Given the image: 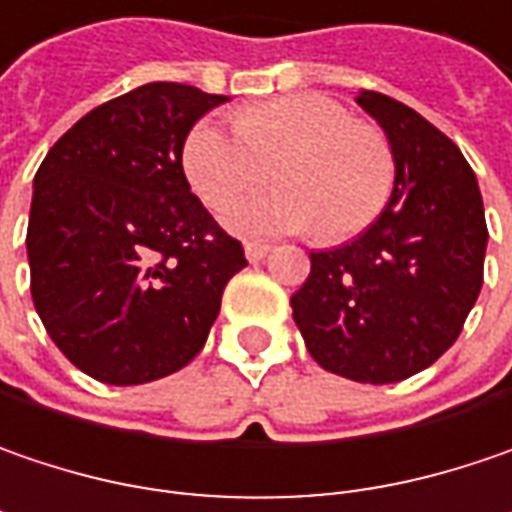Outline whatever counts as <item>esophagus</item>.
I'll return each instance as SVG.
<instances>
[{
    "label": "esophagus",
    "mask_w": 512,
    "mask_h": 512,
    "mask_svg": "<svg viewBox=\"0 0 512 512\" xmlns=\"http://www.w3.org/2000/svg\"><path fill=\"white\" fill-rule=\"evenodd\" d=\"M266 255H269V246H266V243H246V257H249V263H257V260H263Z\"/></svg>",
    "instance_id": "esophagus-1"
}]
</instances>
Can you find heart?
<instances>
[{
    "label": "heart",
    "mask_w": 512,
    "mask_h": 512,
    "mask_svg": "<svg viewBox=\"0 0 512 512\" xmlns=\"http://www.w3.org/2000/svg\"><path fill=\"white\" fill-rule=\"evenodd\" d=\"M269 167L281 188L231 205L223 214L231 231L278 237L318 228L321 240L339 243L374 223L397 179L385 133L324 95L246 106L234 133L199 121L182 147L185 179L214 211L263 185Z\"/></svg>",
    "instance_id": "b5f03b06"
}]
</instances>
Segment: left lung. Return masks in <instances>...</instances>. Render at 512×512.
<instances>
[{"instance_id": "obj_1", "label": "left lung", "mask_w": 512, "mask_h": 512, "mask_svg": "<svg viewBox=\"0 0 512 512\" xmlns=\"http://www.w3.org/2000/svg\"><path fill=\"white\" fill-rule=\"evenodd\" d=\"M388 138L397 179L388 205L356 240L310 252L292 318L324 371L353 382H400L461 336L484 284L487 220L464 153L420 112L362 89Z\"/></svg>"}]
</instances>
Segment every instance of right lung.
I'll return each instance as SVG.
<instances>
[{
	"mask_svg": "<svg viewBox=\"0 0 512 512\" xmlns=\"http://www.w3.org/2000/svg\"><path fill=\"white\" fill-rule=\"evenodd\" d=\"M185 83H144L86 112L34 176L31 298L63 356L106 385L185 368L246 266L191 194L182 147L226 104Z\"/></svg>",
	"mask_w": 512,
	"mask_h": 512,
	"instance_id": "obj_1",
	"label": "right lung"
}]
</instances>
